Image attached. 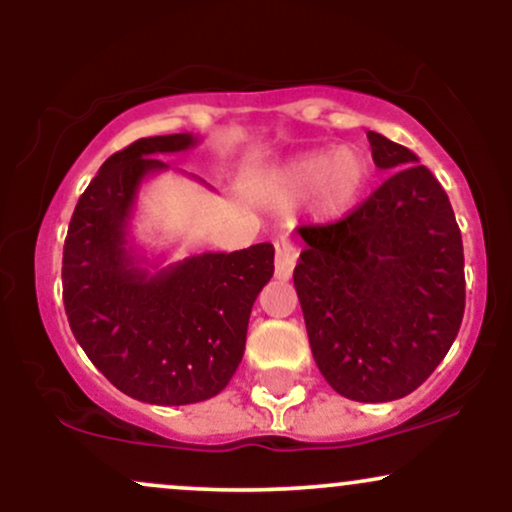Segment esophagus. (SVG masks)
<instances>
[{
	"mask_svg": "<svg viewBox=\"0 0 512 512\" xmlns=\"http://www.w3.org/2000/svg\"><path fill=\"white\" fill-rule=\"evenodd\" d=\"M298 262V248L291 243V240L279 238L274 243V274L276 279L289 281L293 274V267Z\"/></svg>",
	"mask_w": 512,
	"mask_h": 512,
	"instance_id": "1",
	"label": "esophagus"
}]
</instances>
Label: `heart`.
<instances>
[{
	"instance_id": "obj_1",
	"label": "heart",
	"mask_w": 512,
	"mask_h": 512,
	"mask_svg": "<svg viewBox=\"0 0 512 512\" xmlns=\"http://www.w3.org/2000/svg\"><path fill=\"white\" fill-rule=\"evenodd\" d=\"M370 175L368 161L354 149L315 151L284 170V180L296 192H315L327 214H342L356 202Z\"/></svg>"
}]
</instances>
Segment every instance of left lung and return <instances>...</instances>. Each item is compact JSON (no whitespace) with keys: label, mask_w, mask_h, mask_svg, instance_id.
Returning <instances> with one entry per match:
<instances>
[{"label":"left lung","mask_w":512,"mask_h":512,"mask_svg":"<svg viewBox=\"0 0 512 512\" xmlns=\"http://www.w3.org/2000/svg\"><path fill=\"white\" fill-rule=\"evenodd\" d=\"M387 180L356 211L303 238L293 284L313 358L354 402L414 392L443 361L464 315V252L440 182L407 146L368 132Z\"/></svg>","instance_id":"1"}]
</instances>
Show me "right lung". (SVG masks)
I'll return each instance as SVG.
<instances>
[{
    "instance_id": "1",
    "label": "right lung",
    "mask_w": 512,
    "mask_h": 512,
    "mask_svg": "<svg viewBox=\"0 0 512 512\" xmlns=\"http://www.w3.org/2000/svg\"><path fill=\"white\" fill-rule=\"evenodd\" d=\"M190 132L146 137L103 163L79 197L62 257V298L76 342L117 390L163 407L219 395L245 351L257 293L274 274L272 243L146 267L129 238L142 182Z\"/></svg>"
}]
</instances>
